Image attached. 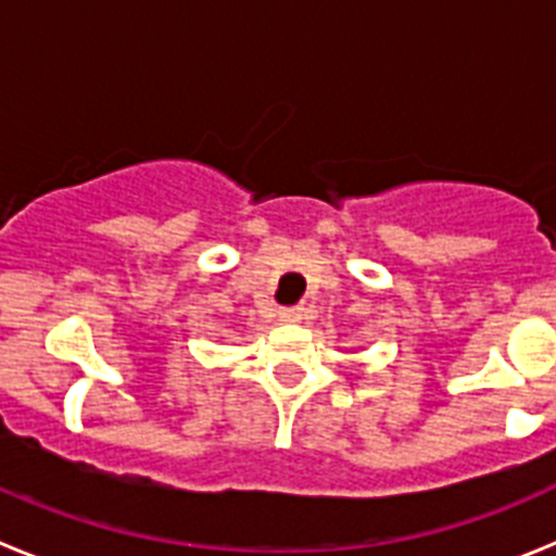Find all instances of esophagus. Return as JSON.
Masks as SVG:
<instances>
[{"label":"esophagus","instance_id":"obj_1","mask_svg":"<svg viewBox=\"0 0 556 556\" xmlns=\"http://www.w3.org/2000/svg\"><path fill=\"white\" fill-rule=\"evenodd\" d=\"M278 317H281L283 323H298L303 317V308L298 306H283L281 312H278Z\"/></svg>","mask_w":556,"mask_h":556}]
</instances>
